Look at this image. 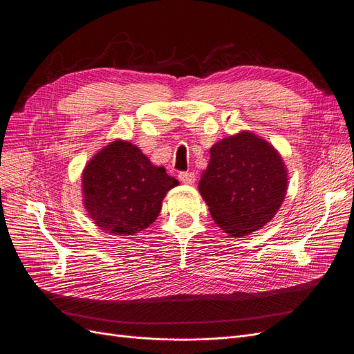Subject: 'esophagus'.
Returning a JSON list of instances; mask_svg holds the SVG:
<instances>
[{
	"label": "esophagus",
	"instance_id": "1",
	"mask_svg": "<svg viewBox=\"0 0 354 354\" xmlns=\"http://www.w3.org/2000/svg\"><path fill=\"white\" fill-rule=\"evenodd\" d=\"M178 178H179L180 183L188 184V185L196 183V174H194V171H180V174L178 175Z\"/></svg>",
	"mask_w": 354,
	"mask_h": 354
}]
</instances>
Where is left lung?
<instances>
[{
    "mask_svg": "<svg viewBox=\"0 0 354 354\" xmlns=\"http://www.w3.org/2000/svg\"><path fill=\"white\" fill-rule=\"evenodd\" d=\"M286 189L288 171L277 149L250 132L212 147L198 183L215 224L233 237L248 236L270 222Z\"/></svg>",
    "mask_w": 354,
    "mask_h": 354,
    "instance_id": "8db88e82",
    "label": "left lung"
}]
</instances>
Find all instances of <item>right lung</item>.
Returning <instances> with one entry per match:
<instances>
[{
	"mask_svg": "<svg viewBox=\"0 0 354 354\" xmlns=\"http://www.w3.org/2000/svg\"><path fill=\"white\" fill-rule=\"evenodd\" d=\"M178 184L136 145L114 140L86 165L83 201L100 230L133 236L157 219L166 193Z\"/></svg>",
	"mask_w": 354,
	"mask_h": 354,
	"instance_id": "right-lung-1",
	"label": "right lung"
}]
</instances>
